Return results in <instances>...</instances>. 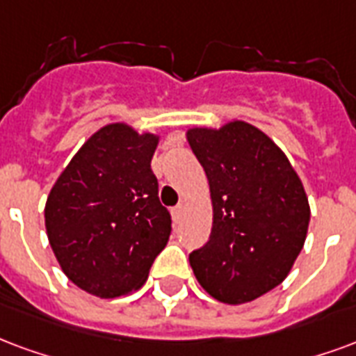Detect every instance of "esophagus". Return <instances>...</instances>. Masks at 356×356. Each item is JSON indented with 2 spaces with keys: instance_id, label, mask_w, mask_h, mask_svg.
<instances>
[{
  "instance_id": "1",
  "label": "esophagus",
  "mask_w": 356,
  "mask_h": 356,
  "mask_svg": "<svg viewBox=\"0 0 356 356\" xmlns=\"http://www.w3.org/2000/svg\"><path fill=\"white\" fill-rule=\"evenodd\" d=\"M181 213H183V204L175 205V207L171 209V217H173V218H175V220H177V218L181 217Z\"/></svg>"
}]
</instances>
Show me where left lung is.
<instances>
[{
  "label": "left lung",
  "mask_w": 356,
  "mask_h": 356,
  "mask_svg": "<svg viewBox=\"0 0 356 356\" xmlns=\"http://www.w3.org/2000/svg\"><path fill=\"white\" fill-rule=\"evenodd\" d=\"M186 141L204 165L213 205L209 241L191 254L198 283L239 305L283 283L309 226V202L289 158L245 120L196 126Z\"/></svg>",
  "instance_id": "8db88e82"
}]
</instances>
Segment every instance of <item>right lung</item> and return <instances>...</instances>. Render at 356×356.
Wrapping results in <instances>:
<instances>
[{
  "mask_svg": "<svg viewBox=\"0 0 356 356\" xmlns=\"http://www.w3.org/2000/svg\"><path fill=\"white\" fill-rule=\"evenodd\" d=\"M160 136L126 122L84 141L49 192L44 228L62 272L97 298L143 286L170 239L171 217L151 170Z\"/></svg>",
  "mask_w": 356,
  "mask_h": 356,
  "instance_id": "right-lung-1",
  "label": "right lung"
}]
</instances>
